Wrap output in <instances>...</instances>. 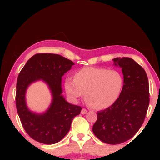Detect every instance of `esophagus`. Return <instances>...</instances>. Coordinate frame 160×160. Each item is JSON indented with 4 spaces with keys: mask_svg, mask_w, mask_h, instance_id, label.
Wrapping results in <instances>:
<instances>
[{
    "mask_svg": "<svg viewBox=\"0 0 160 160\" xmlns=\"http://www.w3.org/2000/svg\"><path fill=\"white\" fill-rule=\"evenodd\" d=\"M86 113H87V111H86V109H85V108H82V111H81L82 114H86Z\"/></svg>",
    "mask_w": 160,
    "mask_h": 160,
    "instance_id": "34e87169",
    "label": "esophagus"
}]
</instances>
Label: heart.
I'll list each match as a JSON object with an SVG mask.
<instances>
[{
    "mask_svg": "<svg viewBox=\"0 0 160 160\" xmlns=\"http://www.w3.org/2000/svg\"><path fill=\"white\" fill-rule=\"evenodd\" d=\"M123 77L119 71L105 68L84 67L74 74V80L67 78L65 90L71 98L78 99L85 93L92 108L102 110L113 105L123 89Z\"/></svg>",
    "mask_w": 160,
    "mask_h": 160,
    "instance_id": "heart-1",
    "label": "heart"
}]
</instances>
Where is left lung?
<instances>
[{
	"mask_svg": "<svg viewBox=\"0 0 160 160\" xmlns=\"http://www.w3.org/2000/svg\"><path fill=\"white\" fill-rule=\"evenodd\" d=\"M122 68V93L111 107L97 113L93 133L106 144H118L129 140L144 122L150 102L149 82L140 65L128 57L113 58Z\"/></svg>",
	"mask_w": 160,
	"mask_h": 160,
	"instance_id": "8db88e82",
	"label": "left lung"
}]
</instances>
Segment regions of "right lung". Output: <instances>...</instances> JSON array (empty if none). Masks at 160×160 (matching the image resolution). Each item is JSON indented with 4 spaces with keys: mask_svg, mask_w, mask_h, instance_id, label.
Listing matches in <instances>:
<instances>
[{
    "mask_svg": "<svg viewBox=\"0 0 160 160\" xmlns=\"http://www.w3.org/2000/svg\"><path fill=\"white\" fill-rule=\"evenodd\" d=\"M74 63L58 54L38 53L26 62L16 82V105L24 129L32 138L46 144H56L68 132L73 119L82 108L68 103L62 95V78ZM41 79L48 85L53 101L48 111L36 114L25 102L27 88Z\"/></svg>",
    "mask_w": 160,
    "mask_h": 160,
    "instance_id": "1",
    "label": "right lung"
}]
</instances>
